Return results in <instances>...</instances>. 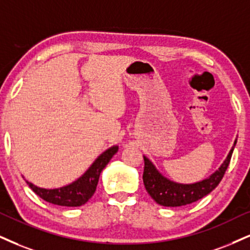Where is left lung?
<instances>
[{
  "label": "left lung",
  "mask_w": 250,
  "mask_h": 250,
  "mask_svg": "<svg viewBox=\"0 0 250 250\" xmlns=\"http://www.w3.org/2000/svg\"><path fill=\"white\" fill-rule=\"evenodd\" d=\"M235 144L236 140L234 141V146L218 170H215L211 176L205 180L192 184H182L168 180L155 168V166L153 165L152 161H149L148 158L144 156L145 168L143 180L147 192L158 204L170 206V208L188 205L202 199L203 197L208 195L212 190H214L220 183L230 162Z\"/></svg>",
  "instance_id": "8db88e82"
}]
</instances>
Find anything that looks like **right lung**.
<instances>
[{
	"mask_svg": "<svg viewBox=\"0 0 250 250\" xmlns=\"http://www.w3.org/2000/svg\"><path fill=\"white\" fill-rule=\"evenodd\" d=\"M117 152H118V146L110 147L95 160L90 168L81 177L66 187L58 188V189H44V188L33 186L27 181L26 183L29 184V187L36 195L51 204L72 206V208L73 206H81L85 204L94 195L102 170L105 168V166Z\"/></svg>",
	"mask_w": 250,
	"mask_h": 250,
	"instance_id": "add662e5",
	"label": "right lung"
}]
</instances>
